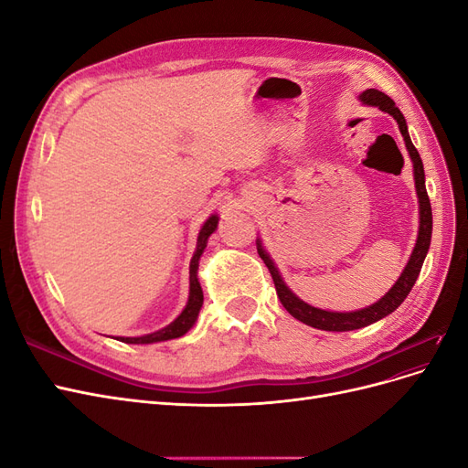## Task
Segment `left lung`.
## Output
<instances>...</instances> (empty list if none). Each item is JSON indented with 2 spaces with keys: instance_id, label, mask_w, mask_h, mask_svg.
<instances>
[{
  "instance_id": "left-lung-1",
  "label": "left lung",
  "mask_w": 468,
  "mask_h": 468,
  "mask_svg": "<svg viewBox=\"0 0 468 468\" xmlns=\"http://www.w3.org/2000/svg\"><path fill=\"white\" fill-rule=\"evenodd\" d=\"M361 101L367 103V105H375V107L382 109L396 119V122H399V126H400V133L404 136L406 148L410 152V158H412V162H414V179H416V191H418V199H420V232H418L416 248L412 251V256H410V261L402 271L400 279L394 282V287L385 296H382L378 303H375L369 308L357 310V313H328V310H320V308H314V306L303 303L299 296L292 294L285 282H282V279L277 271V267L273 265L271 260H269V256L263 251L261 244H258V253H260V258L263 260V263L267 265L269 273H271V277H273L275 291H277L281 304L287 308V313L292 318L304 322L306 325H313V328L325 330V332L359 330V328H365V325H369V324H373L380 318L388 316L390 313H394V310L404 303V299L410 294V291H412L414 282H416V279L421 271L423 260H426V253L430 250V242H431V224H433V220H431L430 197H428V191H426V176H423V164H421L420 154H418L416 146L412 144V140H410L406 119L400 112V109L394 105L392 99L382 91H378V90L363 91Z\"/></svg>"
}]
</instances>
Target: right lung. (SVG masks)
Segmentation results:
<instances>
[{
    "label": "right lung",
    "mask_w": 468,
    "mask_h": 468,
    "mask_svg": "<svg viewBox=\"0 0 468 468\" xmlns=\"http://www.w3.org/2000/svg\"><path fill=\"white\" fill-rule=\"evenodd\" d=\"M217 224H218V218L210 217L203 224L199 238H197V250L193 253V260H191V265H189V301H187L186 310H183V313L172 324L165 325V328L160 330V332H154V334H148V335H143V337H121V342H124V344L165 342V339L181 337L187 330H191V325L195 324L197 316H199V310L203 306V289H201L199 279H197V267H199V258L207 248V239L212 232H215Z\"/></svg>",
    "instance_id": "add662e5"
}]
</instances>
